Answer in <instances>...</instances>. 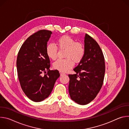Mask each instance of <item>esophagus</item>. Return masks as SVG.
<instances>
[{
	"label": "esophagus",
	"mask_w": 129,
	"mask_h": 129,
	"mask_svg": "<svg viewBox=\"0 0 129 129\" xmlns=\"http://www.w3.org/2000/svg\"><path fill=\"white\" fill-rule=\"evenodd\" d=\"M60 76H64V75H65V73H64V72H62L61 71L60 72Z\"/></svg>",
	"instance_id": "esophagus-1"
}]
</instances>
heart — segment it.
Segmentation results:
<instances>
[{
  "mask_svg": "<svg viewBox=\"0 0 129 129\" xmlns=\"http://www.w3.org/2000/svg\"><path fill=\"white\" fill-rule=\"evenodd\" d=\"M58 48L65 49L63 59H58L54 62L53 66L54 69L61 72H66L73 67L74 62L79 63L83 58L85 48L83 44L80 42H76L71 37L64 35L60 37L56 40V45L50 43L46 47V53L48 57L55 60L57 57Z\"/></svg>",
  "mask_w": 129,
  "mask_h": 129,
  "instance_id": "b5f03b06",
  "label": "heart"
}]
</instances>
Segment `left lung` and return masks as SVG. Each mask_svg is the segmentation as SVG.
<instances>
[{
	"instance_id": "obj_1",
	"label": "left lung",
	"mask_w": 129,
	"mask_h": 129,
	"mask_svg": "<svg viewBox=\"0 0 129 129\" xmlns=\"http://www.w3.org/2000/svg\"><path fill=\"white\" fill-rule=\"evenodd\" d=\"M85 54L73 70L76 74L69 75V93L73 101L84 105L93 101L103 84L105 63L103 51L96 41L86 34Z\"/></svg>"
}]
</instances>
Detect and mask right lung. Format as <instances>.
<instances>
[{
  "label": "right lung",
  "instance_id": "1",
  "mask_svg": "<svg viewBox=\"0 0 129 129\" xmlns=\"http://www.w3.org/2000/svg\"><path fill=\"white\" fill-rule=\"evenodd\" d=\"M52 32L40 30L30 36L20 47L17 69L21 88L31 101L39 102L48 97L60 77L58 70H50L46 47ZM47 71L44 75L42 74Z\"/></svg>",
  "mask_w": 129,
  "mask_h": 129
}]
</instances>
